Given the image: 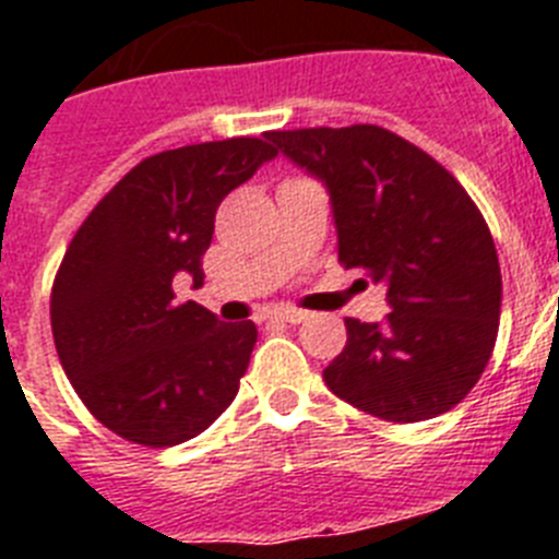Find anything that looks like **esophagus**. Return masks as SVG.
I'll list each match as a JSON object with an SVG mask.
<instances>
[{
    "instance_id": "obj_1",
    "label": "esophagus",
    "mask_w": 559,
    "mask_h": 559,
    "mask_svg": "<svg viewBox=\"0 0 559 559\" xmlns=\"http://www.w3.org/2000/svg\"><path fill=\"white\" fill-rule=\"evenodd\" d=\"M274 317H276V320L290 322V325H299V322L308 320V313L306 311H297V308H280V311H276Z\"/></svg>"
}]
</instances>
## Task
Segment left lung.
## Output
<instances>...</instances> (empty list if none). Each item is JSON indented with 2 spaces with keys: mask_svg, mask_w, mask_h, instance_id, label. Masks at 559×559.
Wrapping results in <instances>:
<instances>
[{
  "mask_svg": "<svg viewBox=\"0 0 559 559\" xmlns=\"http://www.w3.org/2000/svg\"><path fill=\"white\" fill-rule=\"evenodd\" d=\"M269 142L331 197L345 269L385 285V322L345 320L322 377L371 417L451 412L495 352L502 280L486 219L437 159L380 124L271 131Z\"/></svg>",
  "mask_w": 559,
  "mask_h": 559,
  "instance_id": "obj_1",
  "label": "left lung"
}]
</instances>
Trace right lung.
Here are the masks:
<instances>
[{
	"label": "right lung",
	"instance_id": "right-lung-1",
	"mask_svg": "<svg viewBox=\"0 0 559 559\" xmlns=\"http://www.w3.org/2000/svg\"><path fill=\"white\" fill-rule=\"evenodd\" d=\"M274 156L253 136L147 156L71 239L50 329L68 380L114 435L168 449L234 403L257 325H225L193 299L177 302L174 285L182 276L200 288L216 207Z\"/></svg>",
	"mask_w": 559,
	"mask_h": 559
}]
</instances>
